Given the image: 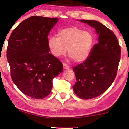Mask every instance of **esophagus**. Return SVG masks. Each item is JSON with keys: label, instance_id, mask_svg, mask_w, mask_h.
Masks as SVG:
<instances>
[{"label": "esophagus", "instance_id": "esophagus-1", "mask_svg": "<svg viewBox=\"0 0 129 129\" xmlns=\"http://www.w3.org/2000/svg\"><path fill=\"white\" fill-rule=\"evenodd\" d=\"M63 67H64V69H68L69 68H70V65H68V64H65V63H64V64H63Z\"/></svg>", "mask_w": 129, "mask_h": 129}]
</instances>
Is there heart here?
I'll return each mask as SVG.
<instances>
[{"mask_svg": "<svg viewBox=\"0 0 129 129\" xmlns=\"http://www.w3.org/2000/svg\"><path fill=\"white\" fill-rule=\"evenodd\" d=\"M57 36H51L48 39V47L52 55L55 57H61L68 49L69 55L78 62L87 59L95 41L91 33L77 27L61 29Z\"/></svg>", "mask_w": 129, "mask_h": 129, "instance_id": "b5f03b06", "label": "heart"}]
</instances>
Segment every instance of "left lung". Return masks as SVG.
<instances>
[{
	"mask_svg": "<svg viewBox=\"0 0 129 129\" xmlns=\"http://www.w3.org/2000/svg\"><path fill=\"white\" fill-rule=\"evenodd\" d=\"M94 27L99 34L98 43L90 56L82 64L72 68L76 82L72 86L75 93L83 99L94 98L104 93L117 75L121 50L114 33L95 20H81Z\"/></svg>",
	"mask_w": 129,
	"mask_h": 129,
	"instance_id": "obj_1",
	"label": "left lung"
}]
</instances>
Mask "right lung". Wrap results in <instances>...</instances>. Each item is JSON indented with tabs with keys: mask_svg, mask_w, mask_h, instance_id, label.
Wrapping results in <instances>:
<instances>
[{
	"mask_svg": "<svg viewBox=\"0 0 129 129\" xmlns=\"http://www.w3.org/2000/svg\"><path fill=\"white\" fill-rule=\"evenodd\" d=\"M58 18L31 16L18 25L8 41L6 57L13 82L23 93L44 98L52 79L63 71L62 63L49 53L48 35Z\"/></svg>",
	"mask_w": 129,
	"mask_h": 129,
	"instance_id": "obj_1",
	"label": "right lung"
}]
</instances>
